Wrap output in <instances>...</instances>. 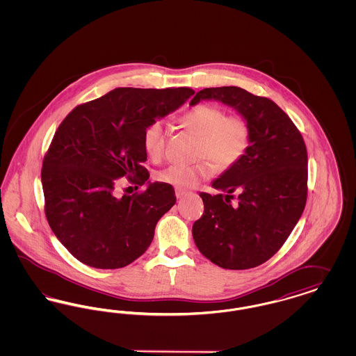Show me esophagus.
<instances>
[{
    "mask_svg": "<svg viewBox=\"0 0 356 356\" xmlns=\"http://www.w3.org/2000/svg\"><path fill=\"white\" fill-rule=\"evenodd\" d=\"M175 193H176V197H177V199H181V197H184V196L188 195V192L184 191V189H176Z\"/></svg>",
    "mask_w": 356,
    "mask_h": 356,
    "instance_id": "1",
    "label": "esophagus"
}]
</instances>
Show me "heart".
Returning <instances> with one entry per match:
<instances>
[{"label":"heart","instance_id":"1","mask_svg":"<svg viewBox=\"0 0 356 356\" xmlns=\"http://www.w3.org/2000/svg\"><path fill=\"white\" fill-rule=\"evenodd\" d=\"M181 125L199 136L197 156L207 157L195 164H173L157 173L163 183L177 189H191L212 176L215 167L227 170L235 167L248 151L251 129L247 120L238 115H225L224 111L209 104H202L180 118ZM167 128L163 120L151 122L143 135L147 154L157 160L165 148Z\"/></svg>","mask_w":356,"mask_h":356}]
</instances>
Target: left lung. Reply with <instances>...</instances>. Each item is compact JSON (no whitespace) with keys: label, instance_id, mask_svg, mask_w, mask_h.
<instances>
[{"label":"left lung","instance_id":"8db88e82","mask_svg":"<svg viewBox=\"0 0 356 356\" xmlns=\"http://www.w3.org/2000/svg\"><path fill=\"white\" fill-rule=\"evenodd\" d=\"M215 100L234 108L251 129L248 151L212 181L222 196L202 192L204 213L193 222L199 251L225 270L254 268L276 254L305 211V140L275 102L237 86L205 88L189 105ZM238 193L237 205L230 204Z\"/></svg>","mask_w":356,"mask_h":356}]
</instances>
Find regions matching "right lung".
Wrapping results in <instances>:
<instances>
[{"mask_svg": "<svg viewBox=\"0 0 356 356\" xmlns=\"http://www.w3.org/2000/svg\"><path fill=\"white\" fill-rule=\"evenodd\" d=\"M193 93L189 88H116L76 106L60 124L41 170L45 215L77 260L116 270L148 250L176 196L170 184L148 180L143 135ZM124 175L147 189L119 198L115 186Z\"/></svg>", "mask_w": 356, "mask_h": 356, "instance_id": "obj_1", "label": "right lung"}]
</instances>
